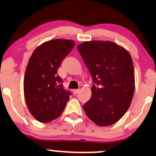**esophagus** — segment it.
Listing matches in <instances>:
<instances>
[{
  "mask_svg": "<svg viewBox=\"0 0 156 156\" xmlns=\"http://www.w3.org/2000/svg\"><path fill=\"white\" fill-rule=\"evenodd\" d=\"M73 94H78V93L80 92V89H74V90H73Z\"/></svg>",
  "mask_w": 156,
  "mask_h": 156,
  "instance_id": "1",
  "label": "esophagus"
}]
</instances>
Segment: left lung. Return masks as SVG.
<instances>
[{"instance_id": "obj_1", "label": "left lung", "mask_w": 156, "mask_h": 156, "mask_svg": "<svg viewBox=\"0 0 156 156\" xmlns=\"http://www.w3.org/2000/svg\"><path fill=\"white\" fill-rule=\"evenodd\" d=\"M77 49L94 83L91 98L83 109L98 126H111L125 115L134 95V71L131 55L111 41L84 42Z\"/></svg>"}]
</instances>
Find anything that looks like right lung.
Here are the masks:
<instances>
[{"mask_svg": "<svg viewBox=\"0 0 156 156\" xmlns=\"http://www.w3.org/2000/svg\"><path fill=\"white\" fill-rule=\"evenodd\" d=\"M74 44L70 40H52L38 46L30 56L24 79V93L30 113L41 122L60 116L71 95L64 88L57 71Z\"/></svg>", "mask_w": 156, "mask_h": 156, "instance_id": "1", "label": "right lung"}]
</instances>
